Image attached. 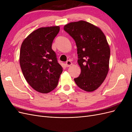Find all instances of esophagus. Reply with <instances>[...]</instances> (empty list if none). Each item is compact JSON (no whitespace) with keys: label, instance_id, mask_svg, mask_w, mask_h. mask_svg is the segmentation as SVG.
Wrapping results in <instances>:
<instances>
[{"label":"esophagus","instance_id":"esophagus-1","mask_svg":"<svg viewBox=\"0 0 132 132\" xmlns=\"http://www.w3.org/2000/svg\"><path fill=\"white\" fill-rule=\"evenodd\" d=\"M71 65H72V63H71L70 61H67V62L65 63V65L67 67H70Z\"/></svg>","mask_w":132,"mask_h":132}]
</instances>
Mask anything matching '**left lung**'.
<instances>
[{
	"instance_id": "left-lung-1",
	"label": "left lung",
	"mask_w": 132,
	"mask_h": 132,
	"mask_svg": "<svg viewBox=\"0 0 132 132\" xmlns=\"http://www.w3.org/2000/svg\"><path fill=\"white\" fill-rule=\"evenodd\" d=\"M64 30L73 38L77 47L81 73L74 79L75 83L84 91L96 90L109 70L110 48L105 34L99 27L83 20L68 23Z\"/></svg>"
}]
</instances>
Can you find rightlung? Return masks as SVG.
I'll return each mask as SVG.
<instances>
[{
  "label": "right lung",
  "instance_id": "1",
  "mask_svg": "<svg viewBox=\"0 0 132 132\" xmlns=\"http://www.w3.org/2000/svg\"><path fill=\"white\" fill-rule=\"evenodd\" d=\"M59 26L41 27L23 40L20 52V64L27 82L39 93L47 94L58 85L63 71L56 54L52 49Z\"/></svg>",
  "mask_w": 132,
  "mask_h": 132
}]
</instances>
